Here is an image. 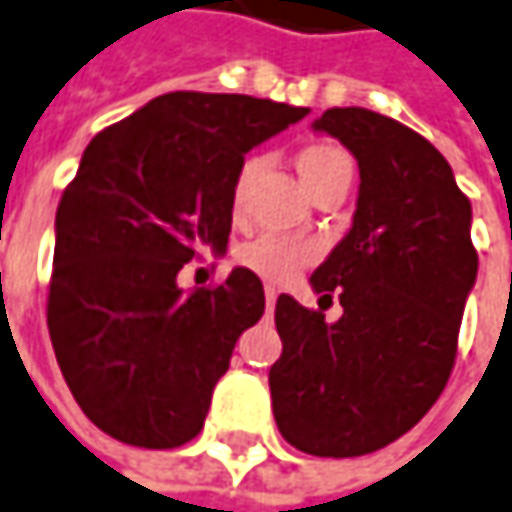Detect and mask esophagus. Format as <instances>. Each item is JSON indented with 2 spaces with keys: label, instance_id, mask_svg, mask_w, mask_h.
<instances>
[{
  "label": "esophagus",
  "instance_id": "34e87169",
  "mask_svg": "<svg viewBox=\"0 0 512 512\" xmlns=\"http://www.w3.org/2000/svg\"><path fill=\"white\" fill-rule=\"evenodd\" d=\"M275 302H278V290L275 287H266V304L275 307Z\"/></svg>",
  "mask_w": 512,
  "mask_h": 512
}]
</instances>
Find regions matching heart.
Segmentation results:
<instances>
[{"mask_svg": "<svg viewBox=\"0 0 512 512\" xmlns=\"http://www.w3.org/2000/svg\"><path fill=\"white\" fill-rule=\"evenodd\" d=\"M296 166H299V175L307 184L310 193L322 190L325 184L337 181V178H351V161L349 155L331 143H313V146H304L296 158ZM255 175V163H243L237 178H234V190H231V210L234 213H243V205H246V193H249V181ZM310 246L304 243H296V240H284V237H257L252 243L240 246L237 252V260L257 272L260 278L266 281H290L304 263L310 260Z\"/></svg>", "mask_w": 512, "mask_h": 512, "instance_id": "obj_1", "label": "heart"}]
</instances>
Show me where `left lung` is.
Returning a JSON list of instances; mask_svg holds the SVG:
<instances>
[{"mask_svg":"<svg viewBox=\"0 0 512 512\" xmlns=\"http://www.w3.org/2000/svg\"><path fill=\"white\" fill-rule=\"evenodd\" d=\"M313 131L337 137L360 169L349 234L310 275L325 302L337 293L343 316L325 322L278 296L284 351L269 393L290 445L360 457L407 434L448 384L478 278L472 205L440 152L395 119L328 108Z\"/></svg>","mask_w":512,"mask_h":512,"instance_id":"left-lung-1","label":"left lung"}]
</instances>
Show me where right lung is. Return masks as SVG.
Listing matches in <instances>:
<instances>
[{"mask_svg":"<svg viewBox=\"0 0 512 512\" xmlns=\"http://www.w3.org/2000/svg\"><path fill=\"white\" fill-rule=\"evenodd\" d=\"M310 114L240 93H163L84 149L55 213L49 337L84 416L114 440L178 448L205 425L263 284L234 266L184 293L178 272L225 255L243 155Z\"/></svg>","mask_w":512,"mask_h":512,"instance_id":"add662e5","label":"right lung"}]
</instances>
